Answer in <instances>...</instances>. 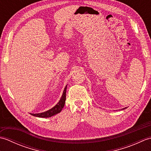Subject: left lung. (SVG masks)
I'll return each instance as SVG.
<instances>
[{
  "mask_svg": "<svg viewBox=\"0 0 151 151\" xmlns=\"http://www.w3.org/2000/svg\"><path fill=\"white\" fill-rule=\"evenodd\" d=\"M125 108H123V110H124V109H125ZM122 110H123V109H122Z\"/></svg>",
  "mask_w": 151,
  "mask_h": 151,
  "instance_id": "left-lung-1",
  "label": "left lung"
}]
</instances>
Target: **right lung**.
<instances>
[{
	"mask_svg": "<svg viewBox=\"0 0 151 151\" xmlns=\"http://www.w3.org/2000/svg\"><path fill=\"white\" fill-rule=\"evenodd\" d=\"M67 86H65V89L63 90V95L61 97L60 101L58 102L55 106H54L52 108L50 109L47 111L43 112V113H40V114H31V115H32L33 116H36L37 117H50L51 116H53V115H56L57 114L60 113V112L62 111V108H63L64 105H65V99H66V89H67Z\"/></svg>",
	"mask_w": 151,
	"mask_h": 151,
	"instance_id": "right-lung-1",
	"label": "right lung"
}]
</instances>
